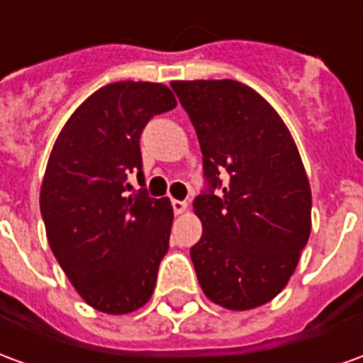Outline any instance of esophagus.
Here are the masks:
<instances>
[{
    "label": "esophagus",
    "mask_w": 363,
    "mask_h": 363,
    "mask_svg": "<svg viewBox=\"0 0 363 363\" xmlns=\"http://www.w3.org/2000/svg\"><path fill=\"white\" fill-rule=\"evenodd\" d=\"M171 206H173V212L174 214H182L186 208H189V204H186V200H171Z\"/></svg>",
    "instance_id": "obj_1"
}]
</instances>
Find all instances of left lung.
<instances>
[{
    "label": "left lung",
    "mask_w": 363,
    "mask_h": 363,
    "mask_svg": "<svg viewBox=\"0 0 363 363\" xmlns=\"http://www.w3.org/2000/svg\"><path fill=\"white\" fill-rule=\"evenodd\" d=\"M202 151L192 206L202 238L190 257L204 295L230 311L269 303L311 235V186L289 129L250 86L173 82Z\"/></svg>",
    "instance_id": "obj_1"
}]
</instances>
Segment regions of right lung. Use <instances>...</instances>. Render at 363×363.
Segmentation results:
<instances>
[{
    "label": "right lung",
    "mask_w": 363,
    "mask_h": 363,
    "mask_svg": "<svg viewBox=\"0 0 363 363\" xmlns=\"http://www.w3.org/2000/svg\"><path fill=\"white\" fill-rule=\"evenodd\" d=\"M153 82H116L70 116L40 186L50 250L86 303L108 314L138 311L153 295L169 250L173 208L147 189L125 194L128 174L145 186L139 139L151 118L173 110Z\"/></svg>",
    "instance_id": "1"
}]
</instances>
